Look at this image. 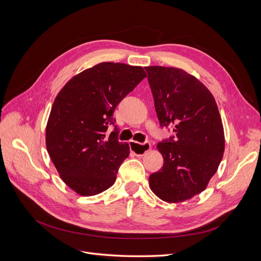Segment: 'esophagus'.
<instances>
[{"label":"esophagus","instance_id":"34e87169","mask_svg":"<svg viewBox=\"0 0 261 261\" xmlns=\"http://www.w3.org/2000/svg\"><path fill=\"white\" fill-rule=\"evenodd\" d=\"M129 148H130V151L136 154V155H144L146 154L150 149H151V145H150L149 141H146L144 144H139L137 141H134L130 140L129 141Z\"/></svg>","mask_w":261,"mask_h":261}]
</instances>
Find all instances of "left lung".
<instances>
[{"mask_svg":"<svg viewBox=\"0 0 261 261\" xmlns=\"http://www.w3.org/2000/svg\"><path fill=\"white\" fill-rule=\"evenodd\" d=\"M160 125L175 136L156 148L163 167L149 176L151 191L167 202L191 199L206 189L224 152L222 120L212 93L185 70L147 66Z\"/></svg>","mask_w":261,"mask_h":261,"instance_id":"obj_1","label":"left lung"}]
</instances>
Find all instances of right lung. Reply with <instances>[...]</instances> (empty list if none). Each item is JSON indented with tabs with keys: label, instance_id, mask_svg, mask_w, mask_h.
Instances as JSON below:
<instances>
[{
	"label": "right lung",
	"instance_id": "right-lung-1",
	"mask_svg": "<svg viewBox=\"0 0 261 261\" xmlns=\"http://www.w3.org/2000/svg\"><path fill=\"white\" fill-rule=\"evenodd\" d=\"M141 66L103 62L74 76L55 98L45 129L49 155L63 181L82 196L111 187L129 155L113 112L146 77ZM110 124L115 126L108 134Z\"/></svg>",
	"mask_w": 261,
	"mask_h": 261
}]
</instances>
